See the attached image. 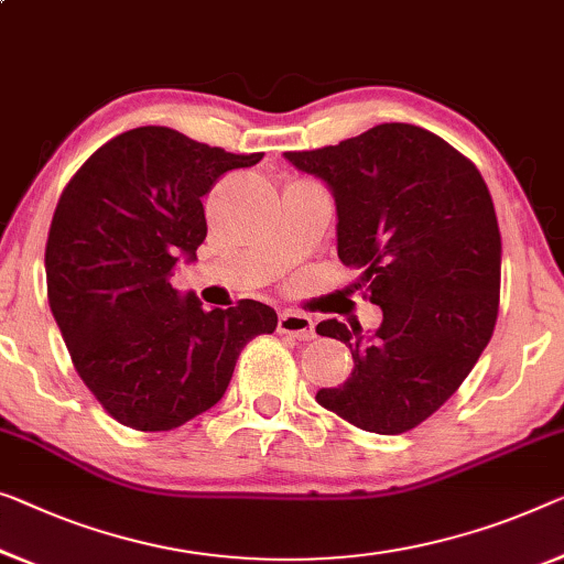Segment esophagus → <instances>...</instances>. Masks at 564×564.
I'll list each match as a JSON object with an SVG mask.
<instances>
[{
    "instance_id": "1",
    "label": "esophagus",
    "mask_w": 564,
    "mask_h": 564,
    "mask_svg": "<svg viewBox=\"0 0 564 564\" xmlns=\"http://www.w3.org/2000/svg\"><path fill=\"white\" fill-rule=\"evenodd\" d=\"M279 332L281 334H289V336H296V339H314L316 332H314V318L306 316V314H299V311H283L281 318H279Z\"/></svg>"
}]
</instances>
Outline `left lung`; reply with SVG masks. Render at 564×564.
Here are the masks:
<instances>
[{
  "instance_id": "obj_1",
  "label": "left lung",
  "mask_w": 564,
  "mask_h": 564,
  "mask_svg": "<svg viewBox=\"0 0 564 564\" xmlns=\"http://www.w3.org/2000/svg\"><path fill=\"white\" fill-rule=\"evenodd\" d=\"M285 159L329 184L336 253L382 308L369 336L336 318L316 326L355 359L347 382L316 392L318 405L369 433H405L460 388L497 326L501 235L489 187L470 159L413 123Z\"/></svg>"
}]
</instances>
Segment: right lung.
<instances>
[{"mask_svg": "<svg viewBox=\"0 0 564 564\" xmlns=\"http://www.w3.org/2000/svg\"><path fill=\"white\" fill-rule=\"evenodd\" d=\"M260 159L139 126L94 151L57 199L45 248L50 311L75 372L121 425L159 433L205 413L228 390L242 347L279 326L260 301L205 311L170 283L176 260H197L207 235L202 197Z\"/></svg>", "mask_w": 564, "mask_h": 564, "instance_id": "add662e5", "label": "right lung"}]
</instances>
